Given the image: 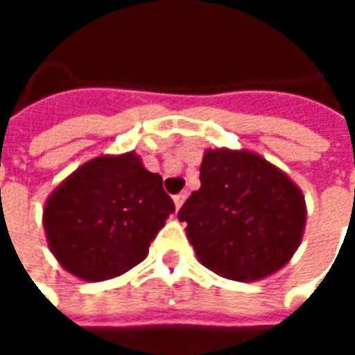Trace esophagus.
Returning <instances> with one entry per match:
<instances>
[{
  "label": "esophagus",
  "instance_id": "34e87169",
  "mask_svg": "<svg viewBox=\"0 0 355 355\" xmlns=\"http://www.w3.org/2000/svg\"><path fill=\"white\" fill-rule=\"evenodd\" d=\"M185 199H187V191H184V193H178V196H173V203H175V209H180V207L184 205Z\"/></svg>",
  "mask_w": 355,
  "mask_h": 355
}]
</instances>
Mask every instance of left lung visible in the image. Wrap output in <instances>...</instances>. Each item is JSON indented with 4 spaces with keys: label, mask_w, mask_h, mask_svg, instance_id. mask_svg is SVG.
I'll return each mask as SVG.
<instances>
[{
    "label": "left lung",
    "mask_w": 355,
    "mask_h": 355,
    "mask_svg": "<svg viewBox=\"0 0 355 355\" xmlns=\"http://www.w3.org/2000/svg\"><path fill=\"white\" fill-rule=\"evenodd\" d=\"M201 187L180 209L199 263L223 279L252 282L270 277L293 259L306 203L293 180L247 150H207Z\"/></svg>",
    "instance_id": "left-lung-1"
}]
</instances>
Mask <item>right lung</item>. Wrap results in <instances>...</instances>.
<instances>
[{"mask_svg": "<svg viewBox=\"0 0 355 355\" xmlns=\"http://www.w3.org/2000/svg\"><path fill=\"white\" fill-rule=\"evenodd\" d=\"M173 211L162 175L128 152L94 157L73 171L49 196L43 227L62 268L98 282L142 263Z\"/></svg>", "mask_w": 355, "mask_h": 355, "instance_id": "1", "label": "right lung"}]
</instances>
